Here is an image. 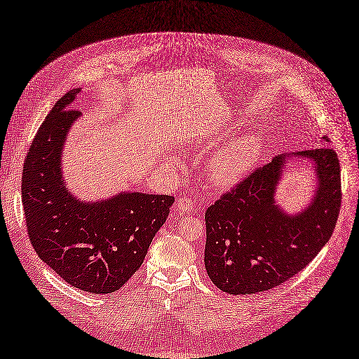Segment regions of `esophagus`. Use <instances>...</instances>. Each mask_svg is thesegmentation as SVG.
<instances>
[{"mask_svg":"<svg viewBox=\"0 0 359 359\" xmlns=\"http://www.w3.org/2000/svg\"><path fill=\"white\" fill-rule=\"evenodd\" d=\"M193 208H194V205H193V202L189 199V197H182V199H180L178 203H177V209H178L180 212H182V214L191 212Z\"/></svg>","mask_w":359,"mask_h":359,"instance_id":"34e87169","label":"esophagus"}]
</instances>
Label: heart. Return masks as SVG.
Here are the masks:
<instances>
[{"mask_svg":"<svg viewBox=\"0 0 359 359\" xmlns=\"http://www.w3.org/2000/svg\"><path fill=\"white\" fill-rule=\"evenodd\" d=\"M262 150L263 141L258 135H243L231 141L209 160V180L218 187L238 182L252 168Z\"/></svg>","mask_w":359,"mask_h":359,"instance_id":"obj_1","label":"heart"}]
</instances>
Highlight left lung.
<instances>
[{
    "instance_id": "obj_1",
    "label": "left lung",
    "mask_w": 359,
    "mask_h": 359,
    "mask_svg": "<svg viewBox=\"0 0 359 359\" xmlns=\"http://www.w3.org/2000/svg\"><path fill=\"white\" fill-rule=\"evenodd\" d=\"M313 150L282 154L254 170L206 209L205 267L214 285L233 295L275 288L303 270L331 238L340 212V163L330 140ZM292 156L314 163L317 191L302 213L287 215L274 194Z\"/></svg>"
}]
</instances>
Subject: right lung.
<instances>
[{"mask_svg": "<svg viewBox=\"0 0 359 359\" xmlns=\"http://www.w3.org/2000/svg\"><path fill=\"white\" fill-rule=\"evenodd\" d=\"M80 89L56 102L23 163L22 203L35 252L69 285L92 294L120 290L137 271L169 215L174 196L118 193L83 202L69 193L60 158Z\"/></svg>", "mask_w": 359, "mask_h": 359, "instance_id": "obj_1", "label": "right lung"}]
</instances>
